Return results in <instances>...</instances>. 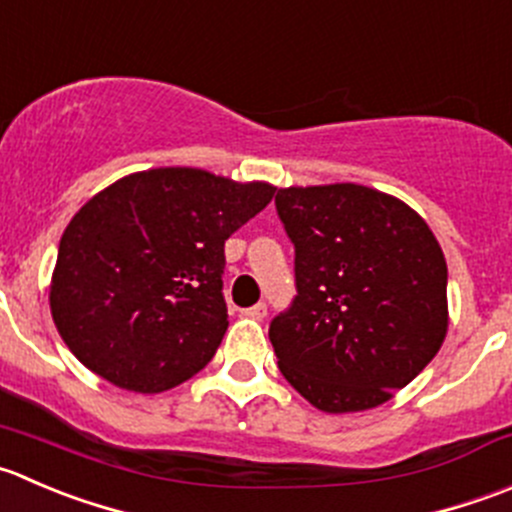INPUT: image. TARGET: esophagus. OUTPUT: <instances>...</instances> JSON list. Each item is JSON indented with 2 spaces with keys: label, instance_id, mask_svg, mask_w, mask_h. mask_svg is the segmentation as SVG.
<instances>
[{
  "label": "esophagus",
  "instance_id": "1",
  "mask_svg": "<svg viewBox=\"0 0 512 512\" xmlns=\"http://www.w3.org/2000/svg\"><path fill=\"white\" fill-rule=\"evenodd\" d=\"M242 315L250 317V320H262V317L267 315V305L265 302H257V305L247 307V310H242Z\"/></svg>",
  "mask_w": 512,
  "mask_h": 512
}]
</instances>
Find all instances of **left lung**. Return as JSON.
Masks as SVG:
<instances>
[{"label":"left lung","instance_id":"8db88e82","mask_svg":"<svg viewBox=\"0 0 512 512\" xmlns=\"http://www.w3.org/2000/svg\"><path fill=\"white\" fill-rule=\"evenodd\" d=\"M297 295L270 325L285 380L322 413L388 403L448 332V265L428 222L352 182L285 187Z\"/></svg>","mask_w":512,"mask_h":512}]
</instances>
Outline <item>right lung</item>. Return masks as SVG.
I'll return each mask as SVG.
<instances>
[{
	"instance_id": "add662e5",
	"label": "right lung",
	"mask_w": 512,
	"mask_h": 512,
	"mask_svg": "<svg viewBox=\"0 0 512 512\" xmlns=\"http://www.w3.org/2000/svg\"><path fill=\"white\" fill-rule=\"evenodd\" d=\"M275 190L157 167L97 192L69 220L49 285L64 345L135 393H165L197 375L227 330L225 240Z\"/></svg>"
}]
</instances>
